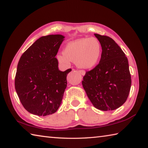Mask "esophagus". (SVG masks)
<instances>
[{
  "mask_svg": "<svg viewBox=\"0 0 148 148\" xmlns=\"http://www.w3.org/2000/svg\"><path fill=\"white\" fill-rule=\"evenodd\" d=\"M78 72L82 75H83V76H84V75L85 74V71H83V70H79V71H78Z\"/></svg>",
  "mask_w": 148,
  "mask_h": 148,
  "instance_id": "esophagus-1",
  "label": "esophagus"
}]
</instances>
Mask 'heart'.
Instances as JSON below:
<instances>
[{
  "label": "heart",
  "instance_id": "obj_1",
  "mask_svg": "<svg viewBox=\"0 0 148 148\" xmlns=\"http://www.w3.org/2000/svg\"><path fill=\"white\" fill-rule=\"evenodd\" d=\"M101 54V46L97 39L82 38L69 42L63 55L58 56V60L63 65L68 66L73 61L79 68L88 69L97 65Z\"/></svg>",
  "mask_w": 148,
  "mask_h": 148
}]
</instances>
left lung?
I'll list each match as a JSON object with an SVG mask.
<instances>
[{"instance_id":"left-lung-1","label":"left lung","mask_w":148,"mask_h":148,"mask_svg":"<svg viewBox=\"0 0 148 148\" xmlns=\"http://www.w3.org/2000/svg\"><path fill=\"white\" fill-rule=\"evenodd\" d=\"M102 52L100 63L86 72L82 85L96 109L112 111L125 103L130 94L131 79L127 58L113 39L95 34Z\"/></svg>"}]
</instances>
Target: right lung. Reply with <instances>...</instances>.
<instances>
[{"instance_id":"1","label":"right lung","mask_w":148,"mask_h":148,"mask_svg":"<svg viewBox=\"0 0 148 148\" xmlns=\"http://www.w3.org/2000/svg\"><path fill=\"white\" fill-rule=\"evenodd\" d=\"M65 37L60 34L40 37L21 56L15 79V87L26 111L37 116L54 113L62 102L66 76L55 57Z\"/></svg>"}]
</instances>
